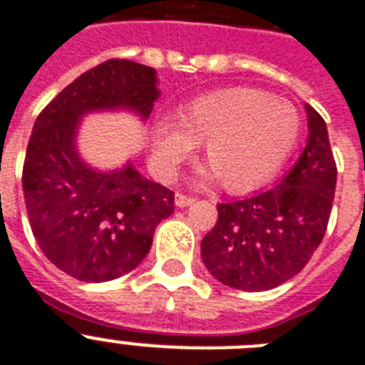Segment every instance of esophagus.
I'll return each mask as SVG.
<instances>
[{"label":"esophagus","mask_w":365,"mask_h":365,"mask_svg":"<svg viewBox=\"0 0 365 365\" xmlns=\"http://www.w3.org/2000/svg\"><path fill=\"white\" fill-rule=\"evenodd\" d=\"M194 201H195L194 197H190V195L180 194V192H177L175 194V205L177 207H180V209H182V207H188V205H192Z\"/></svg>","instance_id":"34e87169"}]
</instances>
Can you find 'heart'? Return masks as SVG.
<instances>
[{"label":"heart","instance_id":"1","mask_svg":"<svg viewBox=\"0 0 365 365\" xmlns=\"http://www.w3.org/2000/svg\"><path fill=\"white\" fill-rule=\"evenodd\" d=\"M300 135V115L289 101L252 87L197 96L179 119L162 117L150 128V160L165 179L203 143L210 175L227 190H248L279 170Z\"/></svg>","mask_w":365,"mask_h":365}]
</instances>
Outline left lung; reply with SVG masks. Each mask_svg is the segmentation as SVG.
<instances>
[{
	"instance_id": "1",
	"label": "left lung",
	"mask_w": 365,
	"mask_h": 365,
	"mask_svg": "<svg viewBox=\"0 0 365 365\" xmlns=\"http://www.w3.org/2000/svg\"><path fill=\"white\" fill-rule=\"evenodd\" d=\"M308 141L278 186L218 205V222L201 240L212 276L240 291H269L308 264L327 233L338 170L327 123L309 104Z\"/></svg>"
}]
</instances>
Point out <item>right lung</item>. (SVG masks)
I'll return each instance as SVG.
<instances>
[{
  "mask_svg": "<svg viewBox=\"0 0 365 365\" xmlns=\"http://www.w3.org/2000/svg\"><path fill=\"white\" fill-rule=\"evenodd\" d=\"M156 71L110 59L83 72L41 111L22 171L35 240L59 270L80 282H110L149 254L156 225L175 210L170 188L140 175L132 162L101 171L78 153L81 117L128 110L147 121L160 96Z\"/></svg>",
  "mask_w": 365,
  "mask_h": 365,
  "instance_id": "right-lung-1",
  "label": "right lung"
}]
</instances>
